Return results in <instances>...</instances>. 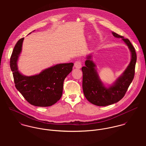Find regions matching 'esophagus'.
I'll list each match as a JSON object with an SVG mask.
<instances>
[{
  "label": "esophagus",
  "instance_id": "obj_1",
  "mask_svg": "<svg viewBox=\"0 0 146 146\" xmlns=\"http://www.w3.org/2000/svg\"><path fill=\"white\" fill-rule=\"evenodd\" d=\"M74 67L77 68H80L82 67V63L80 61H76L74 63Z\"/></svg>",
  "mask_w": 146,
  "mask_h": 146
}]
</instances>
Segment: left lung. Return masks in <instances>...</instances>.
<instances>
[{"label":"left lung","mask_w":146,"mask_h":146,"mask_svg":"<svg viewBox=\"0 0 146 146\" xmlns=\"http://www.w3.org/2000/svg\"><path fill=\"white\" fill-rule=\"evenodd\" d=\"M112 33L115 38H121L127 45L131 52V61L124 72L115 83L106 87L100 78L96 69V64L91 60L92 56L86 57L85 66L82 68L84 94L89 102L98 106H106L121 100L132 82L135 74L137 54L134 48L128 39H125L124 36L114 32Z\"/></svg>","instance_id":"obj_1"}]
</instances>
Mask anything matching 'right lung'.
Instances as JSON below:
<instances>
[{
  "instance_id": "right-lung-1",
  "label": "right lung",
  "mask_w": 146,
  "mask_h": 146,
  "mask_svg": "<svg viewBox=\"0 0 146 146\" xmlns=\"http://www.w3.org/2000/svg\"><path fill=\"white\" fill-rule=\"evenodd\" d=\"M23 39L21 38L16 43L10 60L15 86L29 104L38 107L50 106L60 100L64 80L71 72L74 63L57 64L39 74L25 76L17 67Z\"/></svg>"
}]
</instances>
